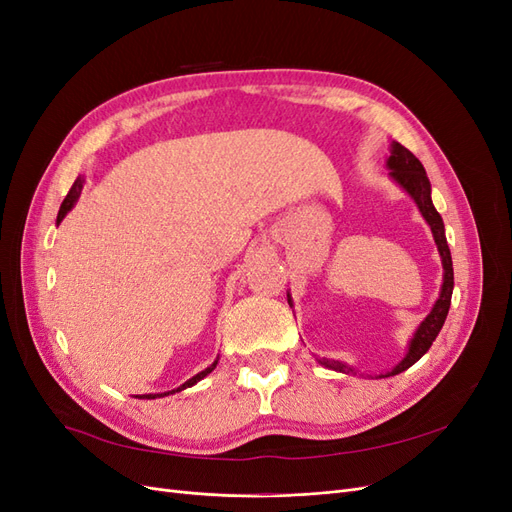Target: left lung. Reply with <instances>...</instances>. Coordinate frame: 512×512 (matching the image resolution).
<instances>
[{
	"label": "left lung",
	"mask_w": 512,
	"mask_h": 512,
	"mask_svg": "<svg viewBox=\"0 0 512 512\" xmlns=\"http://www.w3.org/2000/svg\"><path fill=\"white\" fill-rule=\"evenodd\" d=\"M386 166H389V170H391L389 175L393 177V181H397L401 188H404L412 196L418 211L423 213L425 222L431 226L433 241H436V245H438L442 267H444V282H442V290H440V299L436 301V305L431 307L429 316L421 324H418V329H416L412 342L408 346V354L389 371V374H386V376H397V374H401V371H406L408 367H412L418 359H421V356L431 348L433 339L438 337L442 324L448 316V307H451L455 277H453L451 250H448L446 235H444V222L440 218V213L436 211V207H433V203H431V183L427 179L423 164L418 162L414 153L408 151L404 145L393 143L391 145V156H389V160H386ZM288 305L292 307L290 294H288ZM320 363L324 367H329V369L342 371V374H350V371H354L346 363H339V361L322 359ZM386 376L380 374V378H386Z\"/></svg>",
	"instance_id": "obj_1"
}]
</instances>
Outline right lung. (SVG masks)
Returning <instances> with one entry per match:
<instances>
[{
	"label": "right lung",
	"mask_w": 512,
	"mask_h": 512,
	"mask_svg": "<svg viewBox=\"0 0 512 512\" xmlns=\"http://www.w3.org/2000/svg\"><path fill=\"white\" fill-rule=\"evenodd\" d=\"M83 183H85V179L83 177H76V181H74V185L70 188V192H68V196L64 198V203H61V207H59V213H57V224L66 218L68 215V211L74 207V203L76 200H79V196H81V190H83ZM215 365H218V359H215L205 371H200V374H196L194 378H190L188 382H183L179 389H175V391H168V393H158V395H143V399H156V397H164V395H170V393H177V391H183V389H188V386H194L198 380H203L205 376H209L211 371L215 369Z\"/></svg>",
	"instance_id": "obj_1"
}]
</instances>
